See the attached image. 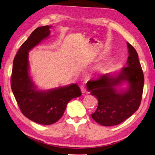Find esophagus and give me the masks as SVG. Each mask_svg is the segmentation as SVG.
Here are the masks:
<instances>
[{
	"mask_svg": "<svg viewBox=\"0 0 155 155\" xmlns=\"http://www.w3.org/2000/svg\"><path fill=\"white\" fill-rule=\"evenodd\" d=\"M81 92L82 94H84V93H85L86 92V88L84 85L81 86Z\"/></svg>",
	"mask_w": 155,
	"mask_h": 155,
	"instance_id": "34e87169",
	"label": "esophagus"
}]
</instances>
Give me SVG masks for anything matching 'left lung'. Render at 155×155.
<instances>
[{
	"label": "left lung",
	"mask_w": 155,
	"mask_h": 155,
	"mask_svg": "<svg viewBox=\"0 0 155 155\" xmlns=\"http://www.w3.org/2000/svg\"><path fill=\"white\" fill-rule=\"evenodd\" d=\"M129 56L126 67L116 74L106 73L86 83L88 91L98 100L93 120L104 126H113L121 124L138 110L142 98L144 75L138 54L127 42ZM126 84L125 89L117 87Z\"/></svg>",
	"instance_id": "left-lung-1"
}]
</instances>
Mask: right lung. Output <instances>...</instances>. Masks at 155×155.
<instances>
[{"label": "right lung", "instance_id": "add662e5", "mask_svg": "<svg viewBox=\"0 0 155 155\" xmlns=\"http://www.w3.org/2000/svg\"><path fill=\"white\" fill-rule=\"evenodd\" d=\"M51 26L37 28L23 43L13 61L11 88L21 112L29 120L41 125L55 123L63 116L67 104L81 96L77 84L53 89L38 90L30 74L29 51L50 35Z\"/></svg>", "mask_w": 155, "mask_h": 155}]
</instances>
